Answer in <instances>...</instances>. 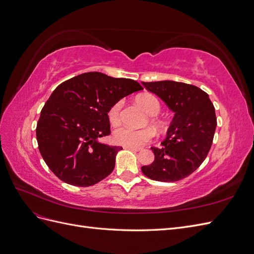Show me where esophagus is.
<instances>
[{
	"mask_svg": "<svg viewBox=\"0 0 254 254\" xmlns=\"http://www.w3.org/2000/svg\"><path fill=\"white\" fill-rule=\"evenodd\" d=\"M124 148L130 149V150H133V151H140V150H141L140 147H131V146H124Z\"/></svg>",
	"mask_w": 254,
	"mask_h": 254,
	"instance_id": "34e87169",
	"label": "esophagus"
}]
</instances>
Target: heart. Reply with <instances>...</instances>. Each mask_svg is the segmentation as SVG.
Segmentation results:
<instances>
[{
	"label": "heart",
	"mask_w": 254,
	"mask_h": 254,
	"mask_svg": "<svg viewBox=\"0 0 254 254\" xmlns=\"http://www.w3.org/2000/svg\"><path fill=\"white\" fill-rule=\"evenodd\" d=\"M136 103L139 104L143 110L149 115H157L160 112L161 106L158 99L150 94H143L136 97ZM122 109V102L115 103L109 111V121L112 125H117L120 122V112ZM151 123L157 128L161 127V122L151 119ZM153 137V131L150 128L134 129L127 126H122L114 130L113 140L117 144L123 146H131V147H140L145 143L149 142Z\"/></svg>",
	"instance_id": "b5f03b06"
}]
</instances>
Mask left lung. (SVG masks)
I'll use <instances>...</instances> for the list:
<instances>
[{"instance_id":"obj_1","label":"left lung","mask_w":254,"mask_h":254,"mask_svg":"<svg viewBox=\"0 0 254 254\" xmlns=\"http://www.w3.org/2000/svg\"><path fill=\"white\" fill-rule=\"evenodd\" d=\"M174 112L165 140L151 147L155 161L142 166L148 178L174 182L194 173L206 158L216 129V114L209 95L193 84L173 80L144 82Z\"/></svg>"}]
</instances>
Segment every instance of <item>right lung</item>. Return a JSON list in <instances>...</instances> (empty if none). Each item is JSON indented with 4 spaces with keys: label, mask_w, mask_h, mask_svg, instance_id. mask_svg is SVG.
Segmentation results:
<instances>
[{
    "label": "right lung",
    "mask_w": 254,
    "mask_h": 254,
    "mask_svg": "<svg viewBox=\"0 0 254 254\" xmlns=\"http://www.w3.org/2000/svg\"><path fill=\"white\" fill-rule=\"evenodd\" d=\"M141 90L135 80L99 72L60 83L42 108L36 129L38 147L50 170L76 187L93 186L109 176L123 148L98 140L111 132V107Z\"/></svg>",
    "instance_id": "add662e5"
}]
</instances>
